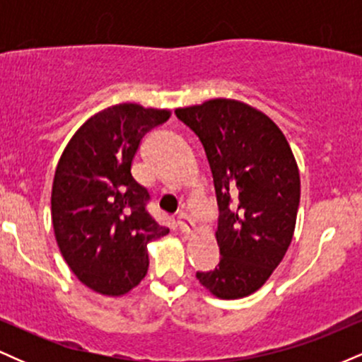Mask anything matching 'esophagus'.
I'll return each instance as SVG.
<instances>
[{"label": "esophagus", "instance_id": "34e87169", "mask_svg": "<svg viewBox=\"0 0 362 362\" xmlns=\"http://www.w3.org/2000/svg\"><path fill=\"white\" fill-rule=\"evenodd\" d=\"M177 223H178V228H180V231H182V233H184V235L192 233V230L195 228L192 218H190V216L185 214V213H182L180 216H178Z\"/></svg>", "mask_w": 362, "mask_h": 362}]
</instances>
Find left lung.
Here are the masks:
<instances>
[{"label": "left lung", "instance_id": "8db88e82", "mask_svg": "<svg viewBox=\"0 0 362 362\" xmlns=\"http://www.w3.org/2000/svg\"><path fill=\"white\" fill-rule=\"evenodd\" d=\"M204 146L219 206V264L197 279L221 300L259 291L288 252L300 206V170L277 124L233 98L175 110Z\"/></svg>", "mask_w": 362, "mask_h": 362}]
</instances>
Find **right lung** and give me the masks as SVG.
Here are the masks:
<instances>
[{
    "label": "right lung",
    "mask_w": 362,
    "mask_h": 362,
    "mask_svg": "<svg viewBox=\"0 0 362 362\" xmlns=\"http://www.w3.org/2000/svg\"><path fill=\"white\" fill-rule=\"evenodd\" d=\"M172 112L119 103L91 115L66 144L52 182L57 247L74 276L103 296H122L148 272V243L168 235L134 180L141 139Z\"/></svg>",
    "instance_id": "obj_1"
}]
</instances>
